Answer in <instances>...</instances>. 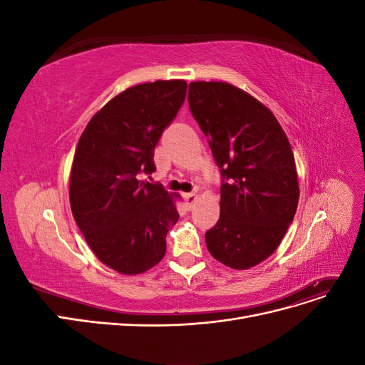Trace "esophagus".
<instances>
[{
  "label": "esophagus",
  "instance_id": "1",
  "mask_svg": "<svg viewBox=\"0 0 365 365\" xmlns=\"http://www.w3.org/2000/svg\"><path fill=\"white\" fill-rule=\"evenodd\" d=\"M184 201H185L187 208H192L193 204L197 201V195L196 193H185L184 195Z\"/></svg>",
  "mask_w": 365,
  "mask_h": 365
}]
</instances>
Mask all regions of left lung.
I'll list each match as a JSON object with an SVG mask.
<instances>
[{"instance_id": "left-lung-1", "label": "left lung", "mask_w": 365, "mask_h": 365, "mask_svg": "<svg viewBox=\"0 0 365 365\" xmlns=\"http://www.w3.org/2000/svg\"><path fill=\"white\" fill-rule=\"evenodd\" d=\"M189 106L224 180L207 248L233 269L256 267L277 250L297 212L289 140L267 106L231 83L192 82Z\"/></svg>"}]
</instances>
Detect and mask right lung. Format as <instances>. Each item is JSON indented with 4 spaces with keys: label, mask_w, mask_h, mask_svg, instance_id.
I'll list each match as a JSON object with an SVG mask.
<instances>
[{
    "label": "right lung",
    "mask_w": 365,
    "mask_h": 365,
    "mask_svg": "<svg viewBox=\"0 0 365 365\" xmlns=\"http://www.w3.org/2000/svg\"><path fill=\"white\" fill-rule=\"evenodd\" d=\"M184 81L130 86L97 111L77 143L70 175V204L96 257L135 275L165 254V236L180 215V195L140 181L155 172L153 149L184 103Z\"/></svg>",
    "instance_id": "1"
}]
</instances>
